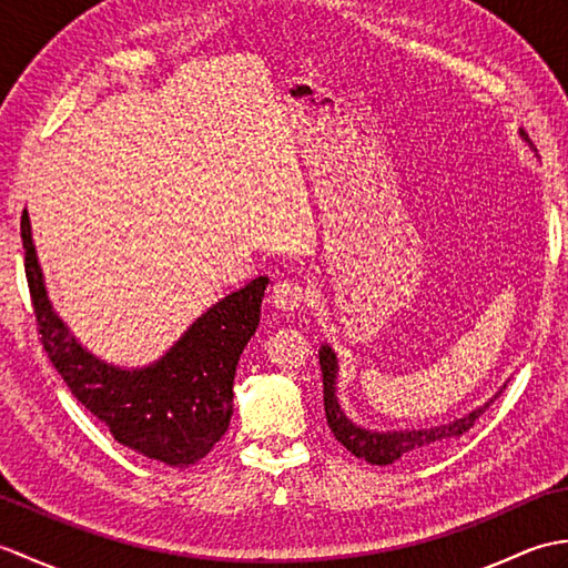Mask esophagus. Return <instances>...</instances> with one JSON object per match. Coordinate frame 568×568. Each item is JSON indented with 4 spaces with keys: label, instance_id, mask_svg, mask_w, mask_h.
Returning <instances> with one entry per match:
<instances>
[{
    "label": "esophagus",
    "instance_id": "1",
    "mask_svg": "<svg viewBox=\"0 0 568 568\" xmlns=\"http://www.w3.org/2000/svg\"><path fill=\"white\" fill-rule=\"evenodd\" d=\"M307 300H310L307 287L300 283H293V281L277 283L271 291V303L277 312H293L297 307H303Z\"/></svg>",
    "mask_w": 568,
    "mask_h": 568
}]
</instances>
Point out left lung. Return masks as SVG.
Masks as SVG:
<instances>
[{"mask_svg":"<svg viewBox=\"0 0 568 568\" xmlns=\"http://www.w3.org/2000/svg\"><path fill=\"white\" fill-rule=\"evenodd\" d=\"M520 136L529 143L525 131H520ZM320 366H322V383H324V415H327V425L332 434L336 437V442H342L354 456L364 458V462L373 466H388L395 462H405V458L427 456L442 449V446L452 444L454 439H458L462 434H466L470 427H474V422L484 415L486 407H490V403L503 393L500 390L496 397H490L486 405H480L474 409V413L449 422V425H439L429 429L371 432L354 425V422L344 415L339 397H336V373H339V364H336V354L332 352L329 344H324L320 348Z\"/></svg>","mask_w":568,"mask_h":568,"instance_id":"1","label":"left lung"}]
</instances>
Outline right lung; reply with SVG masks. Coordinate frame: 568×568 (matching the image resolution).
Returning a JSON list of instances; mask_svg holds the SVG:
<instances>
[{"instance_id":"add662e5","label":"right lung","mask_w":568,"mask_h":568,"mask_svg":"<svg viewBox=\"0 0 568 568\" xmlns=\"http://www.w3.org/2000/svg\"><path fill=\"white\" fill-rule=\"evenodd\" d=\"M21 241L41 344L70 393L110 427L119 444L143 456L178 468L207 456L229 429L236 364L256 334L268 277L261 275L212 305L155 364L119 368L92 356L55 315L27 210Z\"/></svg>"}]
</instances>
